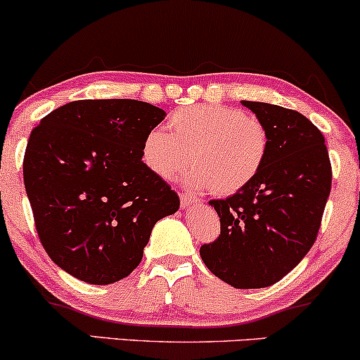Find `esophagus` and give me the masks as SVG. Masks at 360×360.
<instances>
[{
  "instance_id": "obj_1",
  "label": "esophagus",
  "mask_w": 360,
  "mask_h": 360,
  "mask_svg": "<svg viewBox=\"0 0 360 360\" xmlns=\"http://www.w3.org/2000/svg\"><path fill=\"white\" fill-rule=\"evenodd\" d=\"M179 198H181V206H183V208H189V206L200 205V200L191 196V194H188V193H181Z\"/></svg>"
}]
</instances>
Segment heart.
Here are the masks:
<instances>
[{"label": "heart", "instance_id": "obj_1", "mask_svg": "<svg viewBox=\"0 0 360 360\" xmlns=\"http://www.w3.org/2000/svg\"><path fill=\"white\" fill-rule=\"evenodd\" d=\"M169 131L154 128L142 143V160L154 174L172 179L183 172L191 189L235 194L247 188L269 154V134L259 118L221 105H193L169 118Z\"/></svg>", "mask_w": 360, "mask_h": 360}]
</instances>
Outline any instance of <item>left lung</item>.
I'll use <instances>...</instances> for the list:
<instances>
[{
    "mask_svg": "<svg viewBox=\"0 0 360 360\" xmlns=\"http://www.w3.org/2000/svg\"><path fill=\"white\" fill-rule=\"evenodd\" d=\"M242 103L266 125L269 154L247 188L210 201L221 232L200 255L230 286L257 289L283 279L315 243L332 164L323 135L307 117L269 103Z\"/></svg>",
    "mask_w": 360,
    "mask_h": 360,
    "instance_id": "left-lung-1",
    "label": "left lung"
}]
</instances>
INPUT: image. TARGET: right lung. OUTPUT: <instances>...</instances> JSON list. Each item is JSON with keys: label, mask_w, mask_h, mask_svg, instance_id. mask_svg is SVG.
Here are the masks:
<instances>
[{"label": "right lung", "mask_w": 360, "mask_h": 360, "mask_svg": "<svg viewBox=\"0 0 360 360\" xmlns=\"http://www.w3.org/2000/svg\"><path fill=\"white\" fill-rule=\"evenodd\" d=\"M166 111L137 100H79L32 130L23 181L45 252L74 278L111 284L139 266L179 196L142 160Z\"/></svg>", "instance_id": "right-lung-1"}]
</instances>
